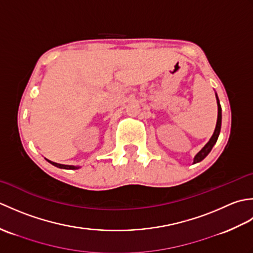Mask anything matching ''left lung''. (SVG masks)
Here are the masks:
<instances>
[{"label": "left lung", "mask_w": 253, "mask_h": 253, "mask_svg": "<svg viewBox=\"0 0 253 253\" xmlns=\"http://www.w3.org/2000/svg\"><path fill=\"white\" fill-rule=\"evenodd\" d=\"M216 100H217V109H218V112H217V122H216L215 130H214L213 136L211 137V139H210L209 142L200 150V151H199V152L196 154L195 159H193V164H196V163H198V162H201V161H202L204 158H206L210 152H211V150H212L213 146H214V144H215L216 141H217L219 131H221V125H222V107H221V104H219V101H218L217 95H216Z\"/></svg>", "instance_id": "8db88e82"}]
</instances>
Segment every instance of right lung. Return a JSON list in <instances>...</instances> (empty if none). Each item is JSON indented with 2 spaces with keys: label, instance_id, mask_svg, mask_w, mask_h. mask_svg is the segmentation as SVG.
<instances>
[{
  "label": "right lung",
  "instance_id": "right-lung-1",
  "mask_svg": "<svg viewBox=\"0 0 253 253\" xmlns=\"http://www.w3.org/2000/svg\"><path fill=\"white\" fill-rule=\"evenodd\" d=\"M47 162L49 163H51L52 165H54V166H56V168H58V169H78L79 168L78 166H74V165H64V164H58V163H55V162H52V161H50V160H46Z\"/></svg>",
  "mask_w": 253,
  "mask_h": 253
}]
</instances>
